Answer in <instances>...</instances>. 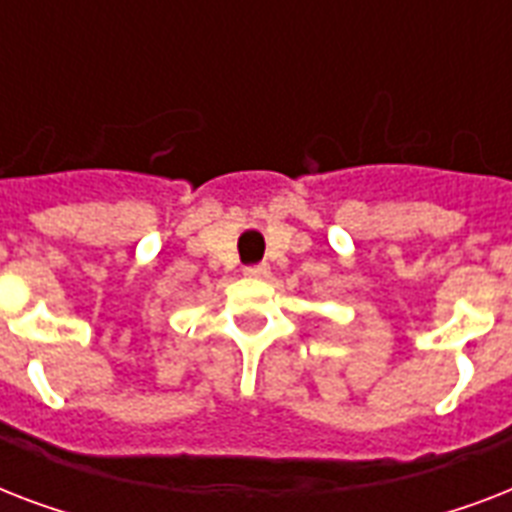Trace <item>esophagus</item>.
<instances>
[{"label": "esophagus", "mask_w": 512, "mask_h": 512, "mask_svg": "<svg viewBox=\"0 0 512 512\" xmlns=\"http://www.w3.org/2000/svg\"><path fill=\"white\" fill-rule=\"evenodd\" d=\"M244 273H247L249 279H268V276H271V268H268V265H265V263L249 265V268Z\"/></svg>", "instance_id": "esophagus-1"}]
</instances>
